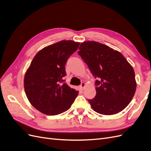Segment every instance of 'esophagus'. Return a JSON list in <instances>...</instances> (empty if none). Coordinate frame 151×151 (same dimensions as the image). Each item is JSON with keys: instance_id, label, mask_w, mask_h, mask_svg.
<instances>
[{"instance_id": "1", "label": "esophagus", "mask_w": 151, "mask_h": 151, "mask_svg": "<svg viewBox=\"0 0 151 151\" xmlns=\"http://www.w3.org/2000/svg\"><path fill=\"white\" fill-rule=\"evenodd\" d=\"M85 86H86L85 83H81V84L80 85V88H81L82 89H84Z\"/></svg>"}]
</instances>
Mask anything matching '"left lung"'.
<instances>
[{"label":"left lung","instance_id":"left-lung-1","mask_svg":"<svg viewBox=\"0 0 151 151\" xmlns=\"http://www.w3.org/2000/svg\"><path fill=\"white\" fill-rule=\"evenodd\" d=\"M78 54L96 79V95L88 99L93 110L104 115L124 109L135 94L137 83L133 67L123 55L93 41L81 43Z\"/></svg>","mask_w":151,"mask_h":151}]
</instances>
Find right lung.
<instances>
[{
  "label": "right lung",
  "mask_w": 151,
  "mask_h": 151,
  "mask_svg": "<svg viewBox=\"0 0 151 151\" xmlns=\"http://www.w3.org/2000/svg\"><path fill=\"white\" fill-rule=\"evenodd\" d=\"M80 43L62 40L43 48L36 55L27 70L24 88L29 101L47 115H57L68 110L79 91L70 88L63 77L68 58Z\"/></svg>",
  "instance_id": "1"
}]
</instances>
